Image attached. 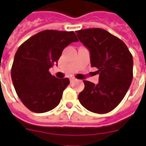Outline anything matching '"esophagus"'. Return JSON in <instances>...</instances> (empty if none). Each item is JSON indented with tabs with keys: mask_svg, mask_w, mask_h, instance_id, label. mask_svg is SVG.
<instances>
[{
	"mask_svg": "<svg viewBox=\"0 0 146 146\" xmlns=\"http://www.w3.org/2000/svg\"><path fill=\"white\" fill-rule=\"evenodd\" d=\"M75 80H76L75 78H71V79H70V82H73V81H75Z\"/></svg>",
	"mask_w": 146,
	"mask_h": 146,
	"instance_id": "esophagus-1",
	"label": "esophagus"
}]
</instances>
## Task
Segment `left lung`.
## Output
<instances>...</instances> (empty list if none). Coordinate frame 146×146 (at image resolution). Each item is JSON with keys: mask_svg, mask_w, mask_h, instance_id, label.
Returning <instances> with one entry per match:
<instances>
[{"mask_svg": "<svg viewBox=\"0 0 146 146\" xmlns=\"http://www.w3.org/2000/svg\"><path fill=\"white\" fill-rule=\"evenodd\" d=\"M90 51L91 66L97 68L99 83L84 80L78 96L84 108L94 113L111 111L126 94L133 79V57L120 38L101 28L76 31Z\"/></svg>", "mask_w": 146, "mask_h": 146, "instance_id": "left-lung-1", "label": "left lung"}]
</instances>
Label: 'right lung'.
Wrapping results in <instances>:
<instances>
[{
	"instance_id": "right-lung-1",
	"label": "right lung",
	"mask_w": 146,
	"mask_h": 146,
	"mask_svg": "<svg viewBox=\"0 0 146 146\" xmlns=\"http://www.w3.org/2000/svg\"><path fill=\"white\" fill-rule=\"evenodd\" d=\"M77 41L73 31L45 30L20 45L11 76L16 94L30 111L43 113L59 104L70 80L56 78L49 70L58 63L63 50Z\"/></svg>"
}]
</instances>
